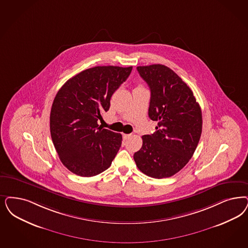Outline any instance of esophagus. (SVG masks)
<instances>
[{
  "instance_id": "obj_1",
  "label": "esophagus",
  "mask_w": 248,
  "mask_h": 248,
  "mask_svg": "<svg viewBox=\"0 0 248 248\" xmlns=\"http://www.w3.org/2000/svg\"><path fill=\"white\" fill-rule=\"evenodd\" d=\"M130 137H131V135H127V134H124V135H123V138H124V140H126V139L129 138Z\"/></svg>"
}]
</instances>
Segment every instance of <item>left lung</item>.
I'll use <instances>...</instances> for the list:
<instances>
[{
    "label": "left lung",
    "instance_id": "8db88e82",
    "mask_svg": "<svg viewBox=\"0 0 248 248\" xmlns=\"http://www.w3.org/2000/svg\"><path fill=\"white\" fill-rule=\"evenodd\" d=\"M137 71L150 88L148 116L157 122L156 131L142 137L134 155L144 174L163 179L182 170L195 152L202 129V110L192 91L164 65L139 66Z\"/></svg>",
    "mask_w": 248,
    "mask_h": 248
}]
</instances>
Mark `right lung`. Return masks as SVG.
Here are the masks:
<instances>
[{"mask_svg":"<svg viewBox=\"0 0 248 248\" xmlns=\"http://www.w3.org/2000/svg\"><path fill=\"white\" fill-rule=\"evenodd\" d=\"M133 67L98 66L69 78L52 104L50 134L62 164L80 177H93L110 166L122 135L99 126L111 95Z\"/></svg>","mask_w":248,"mask_h":248,"instance_id":"obj_1","label":"right lung"}]
</instances>
